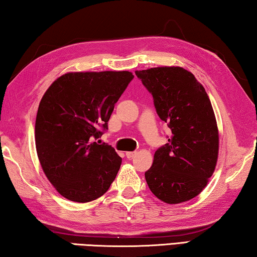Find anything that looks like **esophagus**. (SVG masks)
Masks as SVG:
<instances>
[{
	"mask_svg": "<svg viewBox=\"0 0 257 257\" xmlns=\"http://www.w3.org/2000/svg\"><path fill=\"white\" fill-rule=\"evenodd\" d=\"M136 156H137V151H128V153H126V157L128 159H131Z\"/></svg>",
	"mask_w": 257,
	"mask_h": 257,
	"instance_id": "34e87169",
	"label": "esophagus"
}]
</instances>
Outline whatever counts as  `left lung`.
Segmentation results:
<instances>
[{
    "instance_id": "1",
    "label": "left lung",
    "mask_w": 257,
    "mask_h": 257,
    "mask_svg": "<svg viewBox=\"0 0 257 257\" xmlns=\"http://www.w3.org/2000/svg\"><path fill=\"white\" fill-rule=\"evenodd\" d=\"M136 75L172 131L145 173L149 189L166 204L195 198L207 186L217 162L218 130L211 100L182 67H156L137 70Z\"/></svg>"
}]
</instances>
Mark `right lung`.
Instances as JSON below:
<instances>
[{"mask_svg":"<svg viewBox=\"0 0 257 257\" xmlns=\"http://www.w3.org/2000/svg\"><path fill=\"white\" fill-rule=\"evenodd\" d=\"M130 71H78L54 81L35 121L37 156L46 178L65 198L89 203L106 193L121 158L93 139L108 128L115 103L133 79Z\"/></svg>","mask_w":257,"mask_h":257,"instance_id":"obj_1","label":"right lung"}]
</instances>
